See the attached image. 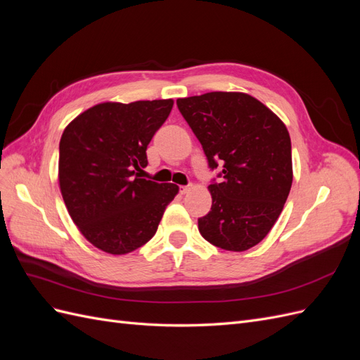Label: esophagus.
Segmentation results:
<instances>
[{
  "mask_svg": "<svg viewBox=\"0 0 360 360\" xmlns=\"http://www.w3.org/2000/svg\"><path fill=\"white\" fill-rule=\"evenodd\" d=\"M191 191V186H181L180 188V192L184 195V193H188Z\"/></svg>",
  "mask_w": 360,
  "mask_h": 360,
  "instance_id": "34e87169",
  "label": "esophagus"
}]
</instances>
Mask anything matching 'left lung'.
Here are the masks:
<instances>
[{"label":"left lung","mask_w":360,"mask_h":360,"mask_svg":"<svg viewBox=\"0 0 360 360\" xmlns=\"http://www.w3.org/2000/svg\"><path fill=\"white\" fill-rule=\"evenodd\" d=\"M179 111L202 146L217 181L212 209L198 219L207 242L242 252L275 225L292 183L291 139L285 124L255 97L213 91L177 99Z\"/></svg>","instance_id":"obj_1"}]
</instances>
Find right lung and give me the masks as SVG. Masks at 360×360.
Segmentation results:
<instances>
[{
    "label": "right lung",
    "mask_w": 360,
    "mask_h": 360,
    "mask_svg": "<svg viewBox=\"0 0 360 360\" xmlns=\"http://www.w3.org/2000/svg\"><path fill=\"white\" fill-rule=\"evenodd\" d=\"M174 102L99 103L64 129L58 180L69 214L82 236L108 254L146 245L158 231L179 186L139 179L146 150Z\"/></svg>",
    "instance_id": "1"
}]
</instances>
